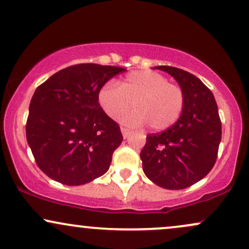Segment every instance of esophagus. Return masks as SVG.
<instances>
[{
  "label": "esophagus",
  "instance_id": "34e87169",
  "mask_svg": "<svg viewBox=\"0 0 249 249\" xmlns=\"http://www.w3.org/2000/svg\"><path fill=\"white\" fill-rule=\"evenodd\" d=\"M121 131H122V134H123V137H124V138H127V137L130 136V133H131V131L128 130V128H125V127H122Z\"/></svg>",
  "mask_w": 249,
  "mask_h": 249
}]
</instances>
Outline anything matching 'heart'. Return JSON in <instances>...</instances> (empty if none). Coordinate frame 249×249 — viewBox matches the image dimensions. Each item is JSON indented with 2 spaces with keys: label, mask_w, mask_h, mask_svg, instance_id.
Here are the masks:
<instances>
[{
  "label": "heart",
  "mask_w": 249,
  "mask_h": 249,
  "mask_svg": "<svg viewBox=\"0 0 249 249\" xmlns=\"http://www.w3.org/2000/svg\"><path fill=\"white\" fill-rule=\"evenodd\" d=\"M99 107L108 118L118 119L130 126L147 123L154 131L171 127L179 119L185 103L184 92L178 85L168 83L165 76L154 71H132L118 83H107L97 95Z\"/></svg>",
  "instance_id": "obj_1"
}]
</instances>
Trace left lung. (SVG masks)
Returning a JSON list of instances; mask_svg holds the SVG:
<instances>
[{
  "instance_id": "left-lung-1",
  "label": "left lung",
  "mask_w": 249,
  "mask_h": 249,
  "mask_svg": "<svg viewBox=\"0 0 249 249\" xmlns=\"http://www.w3.org/2000/svg\"><path fill=\"white\" fill-rule=\"evenodd\" d=\"M179 84L185 103L179 119L166 131L148 134L141 152L145 176L166 190L192 186L212 170L221 141V122L213 93L198 77L160 65Z\"/></svg>"
}]
</instances>
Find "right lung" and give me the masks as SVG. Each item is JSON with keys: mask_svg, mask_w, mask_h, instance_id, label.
Wrapping results in <instances>:
<instances>
[{"mask_svg": "<svg viewBox=\"0 0 249 249\" xmlns=\"http://www.w3.org/2000/svg\"><path fill=\"white\" fill-rule=\"evenodd\" d=\"M123 71L110 65L77 64L36 89L25 131L37 165L49 178L79 186L107 172L123 136L99 107L97 95Z\"/></svg>", "mask_w": 249, "mask_h": 249, "instance_id": "1", "label": "right lung"}]
</instances>
